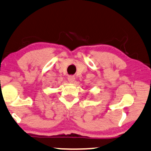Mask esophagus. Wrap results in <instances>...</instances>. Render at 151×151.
Masks as SVG:
<instances>
[{"mask_svg":"<svg viewBox=\"0 0 151 151\" xmlns=\"http://www.w3.org/2000/svg\"><path fill=\"white\" fill-rule=\"evenodd\" d=\"M67 79H68V81H70V83H73L74 80H75V77H74V76L70 75V76H68V77H67Z\"/></svg>","mask_w":151,"mask_h":151,"instance_id":"1","label":"esophagus"}]
</instances>
